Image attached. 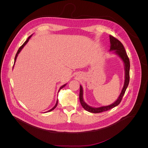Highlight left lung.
<instances>
[{
  "label": "left lung",
  "mask_w": 148,
  "mask_h": 148,
  "mask_svg": "<svg viewBox=\"0 0 148 148\" xmlns=\"http://www.w3.org/2000/svg\"><path fill=\"white\" fill-rule=\"evenodd\" d=\"M109 38H110V43L109 51H115L114 52V53H116L117 56H119L124 63V69H125L124 84V86L122 89V90L121 92V93H120L119 98L117 99V100L116 101H114L113 103H112L110 105L103 106H101V107H99V108H93V107L90 106L85 103L84 99H83V89L82 86L80 85V95H79V99H80V104L85 110H86L88 112H89L90 113H101V112H103L104 111L108 110L109 109H111L114 108L115 106H118L121 101L123 97L125 94V92L126 91L127 87L129 83L130 62H129V58L127 55L125 49L124 47V45L118 39H117L113 36L109 35Z\"/></svg>",
  "instance_id": "1"
}]
</instances>
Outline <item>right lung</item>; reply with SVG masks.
<instances>
[{"label": "right lung", "instance_id": "obj_1", "mask_svg": "<svg viewBox=\"0 0 148 148\" xmlns=\"http://www.w3.org/2000/svg\"><path fill=\"white\" fill-rule=\"evenodd\" d=\"M32 35H31V36H29L28 38V39H27V40L25 42L23 43V44L21 45V47L19 48V49H18V52H17V53H16V56H15V60H14V65H15V62H16V58H17V57H18V54L20 53V52L21 51V49L23 48V47L25 46V45L28 42V40H29V39L31 38V37L32 36ZM14 67V66H13ZM66 84H65L63 85H62L60 88V89H59V91H58V93H59V92L60 90V89H62V88H63L66 85ZM58 99L57 100V101H56V104H55V106H54L51 109H50V110H48L47 112H51V111H52V110H53L56 106H57V105H58Z\"/></svg>", "mask_w": 148, "mask_h": 148}]
</instances>
